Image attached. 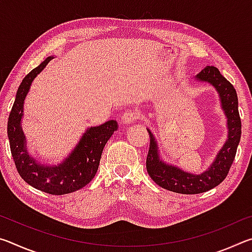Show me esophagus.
<instances>
[{"label": "esophagus", "mask_w": 252, "mask_h": 252, "mask_svg": "<svg viewBox=\"0 0 252 252\" xmlns=\"http://www.w3.org/2000/svg\"><path fill=\"white\" fill-rule=\"evenodd\" d=\"M136 119V113L133 111H126L125 113L121 116V121L125 123V125H130V123L133 122Z\"/></svg>", "instance_id": "1"}]
</instances>
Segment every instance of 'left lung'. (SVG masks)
Wrapping results in <instances>:
<instances>
[{"label": "left lung", "instance_id": "8db88e82", "mask_svg": "<svg viewBox=\"0 0 252 252\" xmlns=\"http://www.w3.org/2000/svg\"><path fill=\"white\" fill-rule=\"evenodd\" d=\"M195 79L201 82L210 83L218 92L221 108L227 117L228 139L215 161L206 171L200 174L189 173L176 165H171L160 159L159 147L155 135L148 129L150 135V147L147 157V171L158 186L177 193L197 194L213 189L220 185L234 160L238 144L241 136V120L238 111V96L233 85L220 73L216 66H206L197 74Z\"/></svg>", "mask_w": 252, "mask_h": 252}]
</instances>
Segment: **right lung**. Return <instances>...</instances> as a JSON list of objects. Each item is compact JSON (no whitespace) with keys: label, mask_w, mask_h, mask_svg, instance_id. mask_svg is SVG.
Returning <instances> with one entry per match:
<instances>
[{"label":"right lung","mask_w":252,"mask_h":252,"mask_svg":"<svg viewBox=\"0 0 252 252\" xmlns=\"http://www.w3.org/2000/svg\"><path fill=\"white\" fill-rule=\"evenodd\" d=\"M53 58V55L46 58L22 80L8 116L7 136L12 157L21 178L37 190L62 195L81 189L94 178L105 143L119 126L116 120H109L101 126L88 127L73 151L62 163L57 165L43 164L29 155L27 139L21 126L24 100L33 80Z\"/></svg>","instance_id":"right-lung-1"}]
</instances>
